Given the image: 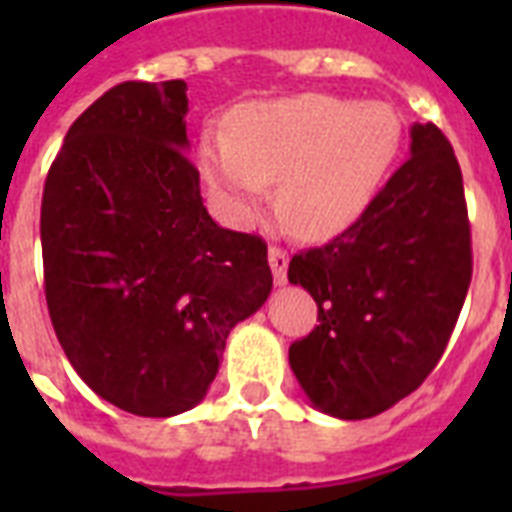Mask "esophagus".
Segmentation results:
<instances>
[{"mask_svg": "<svg viewBox=\"0 0 512 512\" xmlns=\"http://www.w3.org/2000/svg\"><path fill=\"white\" fill-rule=\"evenodd\" d=\"M268 263H271L273 281H276L279 287H284V284H287V268H289L287 249H279V247L268 249Z\"/></svg>", "mask_w": 512, "mask_h": 512, "instance_id": "34e87169", "label": "esophagus"}]
</instances>
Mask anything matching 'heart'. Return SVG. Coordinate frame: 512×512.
I'll return each mask as SVG.
<instances>
[{
  "label": "heart",
  "mask_w": 512,
  "mask_h": 512,
  "mask_svg": "<svg viewBox=\"0 0 512 512\" xmlns=\"http://www.w3.org/2000/svg\"><path fill=\"white\" fill-rule=\"evenodd\" d=\"M401 151V119L385 103L332 95L241 106L231 132L201 138L209 191L236 220L279 183V215L308 241L332 239L364 215Z\"/></svg>",
  "instance_id": "obj_1"
}]
</instances>
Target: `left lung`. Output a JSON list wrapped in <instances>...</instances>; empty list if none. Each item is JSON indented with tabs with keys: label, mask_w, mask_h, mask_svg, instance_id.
Here are the masks:
<instances>
[{
	"label": "left lung",
	"mask_w": 512,
	"mask_h": 512,
	"mask_svg": "<svg viewBox=\"0 0 512 512\" xmlns=\"http://www.w3.org/2000/svg\"><path fill=\"white\" fill-rule=\"evenodd\" d=\"M319 327L289 366L324 414L366 420L425 382L454 332L473 276L465 188L449 140L414 124L406 159L356 223L289 263Z\"/></svg>",
	"instance_id": "left-lung-1"
}]
</instances>
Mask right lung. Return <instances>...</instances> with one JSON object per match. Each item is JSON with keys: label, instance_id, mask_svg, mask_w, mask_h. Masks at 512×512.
I'll return each mask as SVG.
<instances>
[{"label": "right lung", "instance_id": "obj_1", "mask_svg": "<svg viewBox=\"0 0 512 512\" xmlns=\"http://www.w3.org/2000/svg\"><path fill=\"white\" fill-rule=\"evenodd\" d=\"M183 79L122 82L66 132L42 196L44 295L76 374L108 404L175 417L268 300V247L209 217Z\"/></svg>", "mask_w": 512, "mask_h": 512}]
</instances>
